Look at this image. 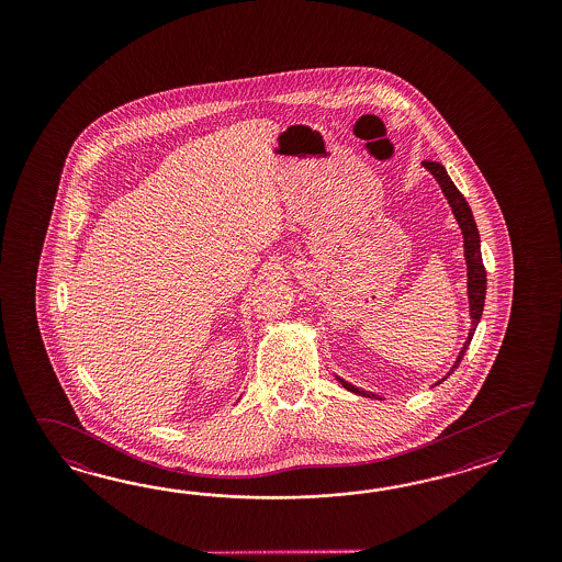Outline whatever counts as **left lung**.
Returning <instances> with one entry per match:
<instances>
[{"mask_svg":"<svg viewBox=\"0 0 562 562\" xmlns=\"http://www.w3.org/2000/svg\"><path fill=\"white\" fill-rule=\"evenodd\" d=\"M424 167L430 170L434 175V179L438 180V184L442 187V192L448 199V203L452 206V213H454L458 225L462 228V235H464V252H467V265H468V297H470V317H472V327H470V334H468L467 344L462 347L460 356L456 359L454 368L450 370V373L460 366V361L467 353L468 346L472 341V335L476 331L477 322L482 317V311H484V297H486V269L482 263V252H480V235H477L476 221L472 216V211L468 206L464 194L456 189L454 182L448 177L446 168L440 162H434V160H424ZM448 373V375H450ZM446 375V378H448ZM341 385L353 392V394L366 395V397H375L370 392H363L353 387L351 383H347L346 380L337 378ZM380 400V397H378Z\"/></svg>","mask_w":562,"mask_h":562,"instance_id":"8db88e82","label":"left lung"}]
</instances>
